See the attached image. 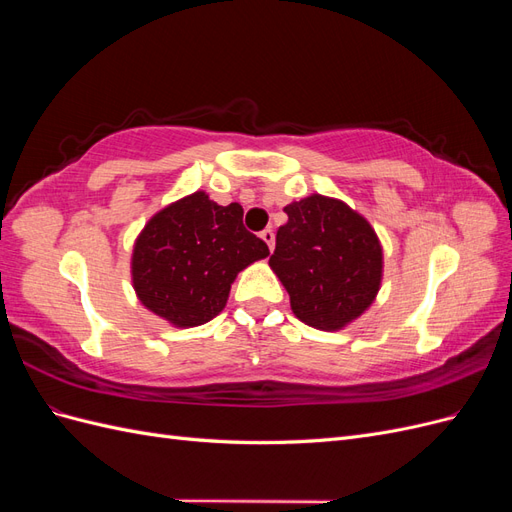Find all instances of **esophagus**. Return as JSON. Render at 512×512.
<instances>
[{"mask_svg": "<svg viewBox=\"0 0 512 512\" xmlns=\"http://www.w3.org/2000/svg\"><path fill=\"white\" fill-rule=\"evenodd\" d=\"M260 237H262V241H265L267 245H269V250H273V245H275V235H273V230L271 228H265L260 232Z\"/></svg>", "mask_w": 512, "mask_h": 512, "instance_id": "esophagus-1", "label": "esophagus"}]
</instances>
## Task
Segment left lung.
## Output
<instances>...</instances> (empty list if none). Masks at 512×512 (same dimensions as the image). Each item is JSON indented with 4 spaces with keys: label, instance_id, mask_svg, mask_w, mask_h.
Returning a JSON list of instances; mask_svg holds the SVG:
<instances>
[{
    "label": "left lung",
    "instance_id": "8db88e82",
    "mask_svg": "<svg viewBox=\"0 0 512 512\" xmlns=\"http://www.w3.org/2000/svg\"><path fill=\"white\" fill-rule=\"evenodd\" d=\"M269 265L290 294L294 316L314 329L337 331L376 299L382 247L369 222L342 200L307 196L284 207Z\"/></svg>",
    "mask_w": 512,
    "mask_h": 512
}]
</instances>
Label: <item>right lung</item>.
<instances>
[{"instance_id": "right-lung-1", "label": "right lung", "mask_w": 512, "mask_h": 512, "mask_svg": "<svg viewBox=\"0 0 512 512\" xmlns=\"http://www.w3.org/2000/svg\"><path fill=\"white\" fill-rule=\"evenodd\" d=\"M267 243L243 226V207H222L205 192L168 205L147 222L132 254V282L141 303L175 327H198L218 316L230 284Z\"/></svg>"}]
</instances>
